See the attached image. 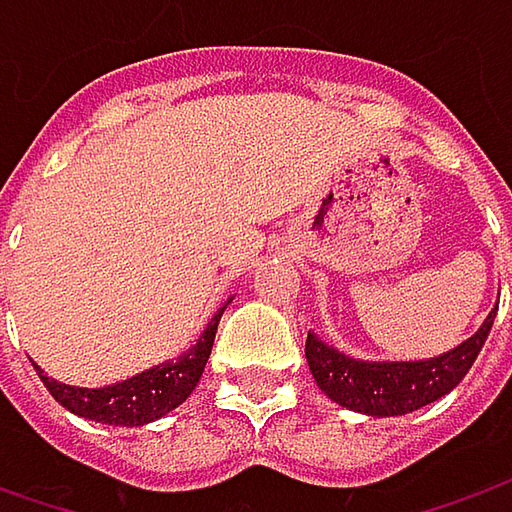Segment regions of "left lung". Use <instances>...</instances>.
Here are the masks:
<instances>
[{
  "instance_id": "8db88e82",
  "label": "left lung",
  "mask_w": 512,
  "mask_h": 512,
  "mask_svg": "<svg viewBox=\"0 0 512 512\" xmlns=\"http://www.w3.org/2000/svg\"><path fill=\"white\" fill-rule=\"evenodd\" d=\"M496 310L499 307L487 313L482 327L470 339H464L447 353H439L433 359H419V362L353 359L307 330V364L319 390L330 402L364 413V416H373V419L404 416L424 404L442 399L462 382L467 370L476 362L482 344L487 342Z\"/></svg>"
}]
</instances>
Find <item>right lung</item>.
I'll use <instances>...</instances> for the list:
<instances>
[{
	"label": "right lung",
	"mask_w": 512,
	"mask_h": 512,
	"mask_svg": "<svg viewBox=\"0 0 512 512\" xmlns=\"http://www.w3.org/2000/svg\"><path fill=\"white\" fill-rule=\"evenodd\" d=\"M227 305L230 299L216 310V316L207 322L202 336L196 339V344H190L182 356L153 364L125 382L105 384V387H73V384L50 379L39 364L33 367L50 390V396L73 416H82L88 422L113 424V427H142V424L168 416L170 410H176L196 390L210 359V350H213L216 327Z\"/></svg>",
	"instance_id": "right-lung-1"
}]
</instances>
